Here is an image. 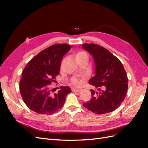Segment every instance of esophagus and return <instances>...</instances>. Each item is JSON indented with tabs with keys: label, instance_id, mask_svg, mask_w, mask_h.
<instances>
[{
	"label": "esophagus",
	"instance_id": "1",
	"mask_svg": "<svg viewBox=\"0 0 148 148\" xmlns=\"http://www.w3.org/2000/svg\"><path fill=\"white\" fill-rule=\"evenodd\" d=\"M71 91L73 92H79V91H81V89L77 88H71Z\"/></svg>",
	"mask_w": 148,
	"mask_h": 148
}]
</instances>
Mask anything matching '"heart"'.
I'll use <instances>...</instances> for the list:
<instances>
[{
    "label": "heart",
    "mask_w": 148,
    "mask_h": 148,
    "mask_svg": "<svg viewBox=\"0 0 148 148\" xmlns=\"http://www.w3.org/2000/svg\"><path fill=\"white\" fill-rule=\"evenodd\" d=\"M75 59H77V60H78L81 59H83V58H86L88 59V55L87 53L84 52V51H78L77 52H76L75 54ZM71 83H72L73 84L76 85V86H78L79 84V78L77 77H75L72 79H71Z\"/></svg>",
    "instance_id": "heart-1"
}]
</instances>
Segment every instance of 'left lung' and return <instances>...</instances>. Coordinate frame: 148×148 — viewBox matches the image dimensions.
I'll list each match as a JSON object with an SVG mask.
<instances>
[{
  "label": "left lung",
  "instance_id": "8db88e82",
  "mask_svg": "<svg viewBox=\"0 0 148 148\" xmlns=\"http://www.w3.org/2000/svg\"><path fill=\"white\" fill-rule=\"evenodd\" d=\"M82 47L92 56L95 64V76L89 79V84L98 88V91L91 89V99L83 106L96 114L111 112L126 96V71L118 58L106 48L95 44H83Z\"/></svg>",
  "mask_w": 148,
  "mask_h": 148
}]
</instances>
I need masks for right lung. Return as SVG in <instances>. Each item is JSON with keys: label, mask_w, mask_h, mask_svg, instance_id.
Listing matches in <instances>:
<instances>
[{"label": "right lung", "mask_w": 148, "mask_h": 148, "mask_svg": "<svg viewBox=\"0 0 148 148\" xmlns=\"http://www.w3.org/2000/svg\"><path fill=\"white\" fill-rule=\"evenodd\" d=\"M71 47L54 44L40 52L25 66L20 82V91L28 108L39 114L52 115L64 106L71 92L69 86H60L57 93L50 88L59 74L62 58Z\"/></svg>", "instance_id": "obj_1"}]
</instances>
